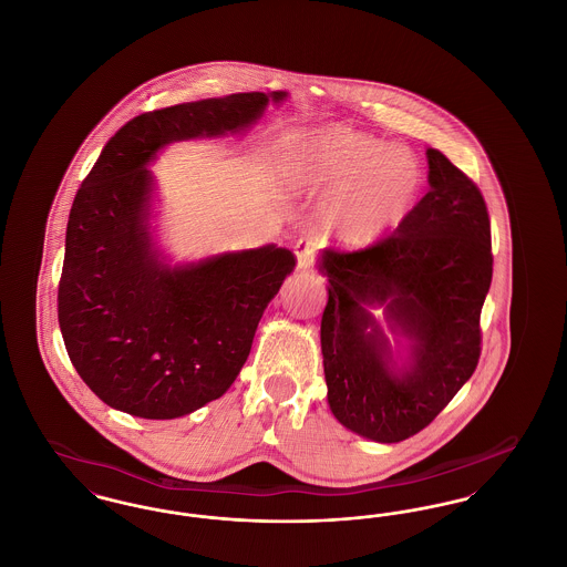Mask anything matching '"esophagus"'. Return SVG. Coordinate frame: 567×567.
<instances>
[{
	"mask_svg": "<svg viewBox=\"0 0 567 567\" xmlns=\"http://www.w3.org/2000/svg\"><path fill=\"white\" fill-rule=\"evenodd\" d=\"M315 250H317V243H315L312 238H301V240H297L296 257L297 268H299V270L310 268V264H312V259H315Z\"/></svg>",
	"mask_w": 567,
	"mask_h": 567,
	"instance_id": "34e87169",
	"label": "esophagus"
}]
</instances>
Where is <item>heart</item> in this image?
<instances>
[{
	"label": "heart",
	"mask_w": 567,
	"mask_h": 567,
	"mask_svg": "<svg viewBox=\"0 0 567 567\" xmlns=\"http://www.w3.org/2000/svg\"><path fill=\"white\" fill-rule=\"evenodd\" d=\"M289 181L324 195L327 234L344 248H368L412 210L423 167L402 146L347 125H323L293 137Z\"/></svg>",
	"instance_id": "b5f03b06"
}]
</instances>
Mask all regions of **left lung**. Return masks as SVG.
I'll return each instance as SVG.
<instances>
[{
  "label": "left lung",
  "mask_w": 567,
  "mask_h": 567,
  "mask_svg": "<svg viewBox=\"0 0 567 567\" xmlns=\"http://www.w3.org/2000/svg\"><path fill=\"white\" fill-rule=\"evenodd\" d=\"M425 155L430 190L393 236L357 252L323 248L317 259L327 278V404L340 425L380 444L427 427L481 357L493 276L485 199L440 151Z\"/></svg>",
  "instance_id": "left-lung-1"
}]
</instances>
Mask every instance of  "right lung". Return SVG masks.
<instances>
[{"label": "right lung", "mask_w": 567, "mask_h": 567, "mask_svg": "<svg viewBox=\"0 0 567 567\" xmlns=\"http://www.w3.org/2000/svg\"><path fill=\"white\" fill-rule=\"evenodd\" d=\"M287 97L252 91L140 114L84 178L65 231L59 327L79 377L110 408L178 419L240 374L296 257L264 244L172 264L157 240L148 165L174 142L244 135Z\"/></svg>", "instance_id": "right-lung-1"}]
</instances>
